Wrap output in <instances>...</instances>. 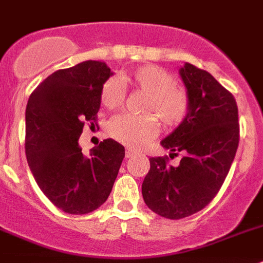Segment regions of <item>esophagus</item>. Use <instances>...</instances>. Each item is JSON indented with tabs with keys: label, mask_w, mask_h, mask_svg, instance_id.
I'll use <instances>...</instances> for the list:
<instances>
[{
	"label": "esophagus",
	"mask_w": 263,
	"mask_h": 263,
	"mask_svg": "<svg viewBox=\"0 0 263 263\" xmlns=\"http://www.w3.org/2000/svg\"><path fill=\"white\" fill-rule=\"evenodd\" d=\"M135 154H136V151H134L132 148H125V157H127V159L132 157Z\"/></svg>",
	"instance_id": "obj_1"
}]
</instances>
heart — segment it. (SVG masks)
I'll list each match as a JSON object with an SVG mask.
<instances>
[{
    "instance_id": "b5f03b06",
    "label": "heart",
    "mask_w": 263,
    "mask_h": 263,
    "mask_svg": "<svg viewBox=\"0 0 263 263\" xmlns=\"http://www.w3.org/2000/svg\"><path fill=\"white\" fill-rule=\"evenodd\" d=\"M125 84L145 92L141 109L144 115L122 114L109 122L108 132L114 139L129 147H143L156 138L161 119L165 127H177L189 111L188 92L176 82L173 74L156 65H145L120 77H111L100 87V103L106 108L122 107L125 100Z\"/></svg>"
}]
</instances>
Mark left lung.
I'll use <instances>...</instances> for the list:
<instances>
[{"instance_id": "left-lung-1", "label": "left lung", "mask_w": 263, "mask_h": 263, "mask_svg": "<svg viewBox=\"0 0 263 263\" xmlns=\"http://www.w3.org/2000/svg\"><path fill=\"white\" fill-rule=\"evenodd\" d=\"M180 75L188 90L189 111L163 141L170 157L182 155L179 166L168 156L151 157L141 193L151 211L180 220L204 209L229 173L239 141L238 107L230 91L205 70L185 63Z\"/></svg>"}]
</instances>
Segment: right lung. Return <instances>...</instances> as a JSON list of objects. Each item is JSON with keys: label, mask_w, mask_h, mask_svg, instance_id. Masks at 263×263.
<instances>
[{"label": "right lung", "mask_w": 263, "mask_h": 263, "mask_svg": "<svg viewBox=\"0 0 263 263\" xmlns=\"http://www.w3.org/2000/svg\"><path fill=\"white\" fill-rule=\"evenodd\" d=\"M111 74L106 63L86 61L52 72L27 100V163L41 191L68 214L90 213L106 202L124 159V147L111 139L90 157L78 144L84 123L97 124L100 87Z\"/></svg>", "instance_id": "obj_1"}]
</instances>
